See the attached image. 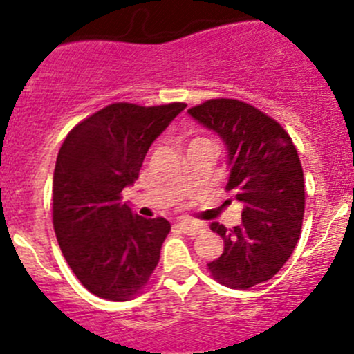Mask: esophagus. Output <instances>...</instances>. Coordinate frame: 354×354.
<instances>
[{
    "mask_svg": "<svg viewBox=\"0 0 354 354\" xmlns=\"http://www.w3.org/2000/svg\"><path fill=\"white\" fill-rule=\"evenodd\" d=\"M178 228L183 233H187V235H197V233L202 232L201 223L190 221V219H183V221L178 223Z\"/></svg>",
    "mask_w": 354,
    "mask_h": 354,
    "instance_id": "1",
    "label": "esophagus"
}]
</instances>
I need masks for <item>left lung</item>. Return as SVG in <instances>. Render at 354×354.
Returning <instances> with one entry per match:
<instances>
[{
	"instance_id": "1",
	"label": "left lung",
	"mask_w": 354,
	"mask_h": 354,
	"mask_svg": "<svg viewBox=\"0 0 354 354\" xmlns=\"http://www.w3.org/2000/svg\"><path fill=\"white\" fill-rule=\"evenodd\" d=\"M188 114L223 140L230 171L226 190L243 204L239 226L211 223L225 250L207 268L221 286L250 289L275 277L299 240L304 216L299 156L286 129L245 102L212 98Z\"/></svg>"
}]
</instances>
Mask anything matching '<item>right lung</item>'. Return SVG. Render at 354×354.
Here are the masks:
<instances>
[{"instance_id":"1","label":"right lung","mask_w":354,"mask_h":354,"mask_svg":"<svg viewBox=\"0 0 354 354\" xmlns=\"http://www.w3.org/2000/svg\"><path fill=\"white\" fill-rule=\"evenodd\" d=\"M187 107L112 104L79 122L53 173V228L79 282L98 297L128 301L149 282L171 225L121 202L157 136Z\"/></svg>"}]
</instances>
